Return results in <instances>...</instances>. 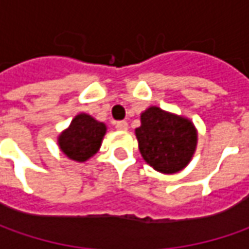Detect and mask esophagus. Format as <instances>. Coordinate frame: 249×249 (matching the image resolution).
Segmentation results:
<instances>
[{
	"mask_svg": "<svg viewBox=\"0 0 249 249\" xmlns=\"http://www.w3.org/2000/svg\"><path fill=\"white\" fill-rule=\"evenodd\" d=\"M127 126H129V124H127V122H126V120H119V122H116V123H115V127H116L118 130H126L127 129Z\"/></svg>",
	"mask_w": 249,
	"mask_h": 249,
	"instance_id": "1",
	"label": "esophagus"
}]
</instances>
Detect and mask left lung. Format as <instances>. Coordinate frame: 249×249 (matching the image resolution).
Returning <instances> with one entry per match:
<instances>
[{
	"instance_id": "8db88e82",
	"label": "left lung",
	"mask_w": 249,
	"mask_h": 249,
	"mask_svg": "<svg viewBox=\"0 0 249 249\" xmlns=\"http://www.w3.org/2000/svg\"><path fill=\"white\" fill-rule=\"evenodd\" d=\"M136 136L142 158L160 173L181 170L196 151L194 124L157 107L141 113V126L136 129Z\"/></svg>"
}]
</instances>
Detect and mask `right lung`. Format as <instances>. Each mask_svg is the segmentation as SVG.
<instances>
[{
    "mask_svg": "<svg viewBox=\"0 0 249 249\" xmlns=\"http://www.w3.org/2000/svg\"><path fill=\"white\" fill-rule=\"evenodd\" d=\"M105 131L104 123L82 113L72 120L69 129L59 136L58 142L68 158L84 162L98 151Z\"/></svg>",
    "mask_w": 249,
    "mask_h": 249,
    "instance_id": "1",
    "label": "right lung"
}]
</instances>
